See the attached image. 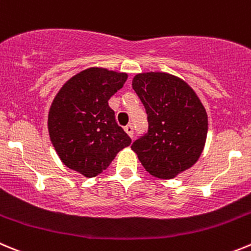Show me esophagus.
<instances>
[{
	"label": "esophagus",
	"instance_id": "obj_1",
	"mask_svg": "<svg viewBox=\"0 0 251 251\" xmlns=\"http://www.w3.org/2000/svg\"><path fill=\"white\" fill-rule=\"evenodd\" d=\"M125 131L130 137L133 136V126L131 125V124H128V125L125 126Z\"/></svg>",
	"mask_w": 251,
	"mask_h": 251
}]
</instances>
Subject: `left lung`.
Here are the masks:
<instances>
[{"label": "left lung", "mask_w": 251, "mask_h": 251, "mask_svg": "<svg viewBox=\"0 0 251 251\" xmlns=\"http://www.w3.org/2000/svg\"><path fill=\"white\" fill-rule=\"evenodd\" d=\"M132 88L146 109L149 130L131 149L150 175L175 178L202 154L207 111L196 91L168 73H140L133 76Z\"/></svg>", "instance_id": "8db88e82"}]
</instances>
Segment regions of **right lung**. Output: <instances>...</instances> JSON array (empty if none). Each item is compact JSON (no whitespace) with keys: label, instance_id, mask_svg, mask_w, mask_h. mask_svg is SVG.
Returning a JSON list of instances; mask_svg holds the SVG:
<instances>
[{"label":"right lung","instance_id":"1","mask_svg":"<svg viewBox=\"0 0 251 251\" xmlns=\"http://www.w3.org/2000/svg\"><path fill=\"white\" fill-rule=\"evenodd\" d=\"M127 79L126 73L88 68L60 88L48 114L50 141L62 162L84 177L109 167L131 139L115 120L109 99Z\"/></svg>","mask_w":251,"mask_h":251}]
</instances>
